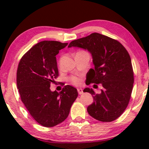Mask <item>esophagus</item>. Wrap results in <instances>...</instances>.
Masks as SVG:
<instances>
[{"mask_svg":"<svg viewBox=\"0 0 149 149\" xmlns=\"http://www.w3.org/2000/svg\"><path fill=\"white\" fill-rule=\"evenodd\" d=\"M77 91H78V93H79V94L81 95V94H83V89H81V88H78V89H77Z\"/></svg>","mask_w":149,"mask_h":149,"instance_id":"34e87169","label":"esophagus"}]
</instances>
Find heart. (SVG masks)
Returning <instances> with one entry per match:
<instances>
[{"instance_id": "obj_1", "label": "heart", "mask_w": 149, "mask_h": 149, "mask_svg": "<svg viewBox=\"0 0 149 149\" xmlns=\"http://www.w3.org/2000/svg\"><path fill=\"white\" fill-rule=\"evenodd\" d=\"M69 81L71 83H72L73 85H79L81 83V77L73 76L71 77L70 79H69Z\"/></svg>"}]
</instances>
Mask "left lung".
Here are the masks:
<instances>
[{
	"label": "left lung",
	"instance_id": "left-lung-1",
	"mask_svg": "<svg viewBox=\"0 0 149 149\" xmlns=\"http://www.w3.org/2000/svg\"><path fill=\"white\" fill-rule=\"evenodd\" d=\"M72 47L86 49L92 56L94 68L89 70L87 84L102 85L100 93L89 87L83 90L93 97L87 109L89 115L102 122L117 119L127 108L133 89L134 72L127 51L118 40L96 32L73 40L68 47Z\"/></svg>",
	"mask_w": 149,
	"mask_h": 149
}]
</instances>
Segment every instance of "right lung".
Segmentation results:
<instances>
[{
	"label": "right lung",
	"instance_id": "obj_1",
	"mask_svg": "<svg viewBox=\"0 0 149 149\" xmlns=\"http://www.w3.org/2000/svg\"><path fill=\"white\" fill-rule=\"evenodd\" d=\"M68 43L43 40L22 57L17 70V85L22 102L33 119L47 127L56 126L68 117L78 96L77 89L66 85L60 92L50 89L58 77L56 57Z\"/></svg>",
	"mask_w": 149,
	"mask_h": 149
}]
</instances>
